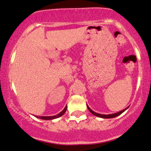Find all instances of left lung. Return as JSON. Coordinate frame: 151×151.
Listing matches in <instances>:
<instances>
[{"label": "left lung", "mask_w": 151, "mask_h": 151, "mask_svg": "<svg viewBox=\"0 0 151 151\" xmlns=\"http://www.w3.org/2000/svg\"><path fill=\"white\" fill-rule=\"evenodd\" d=\"M87 107H88V110L91 111V114H93V115H95V116H98V117L104 118V119H109V118L116 117V116H119V115H120V114H122V113L124 112V111H125V110L127 109L128 108V107H127L126 109H123V110H122V111H119V112L114 113V114H99V113L95 112V111H93V110L89 108V106H88V105H87Z\"/></svg>", "instance_id": "left-lung-1"}]
</instances>
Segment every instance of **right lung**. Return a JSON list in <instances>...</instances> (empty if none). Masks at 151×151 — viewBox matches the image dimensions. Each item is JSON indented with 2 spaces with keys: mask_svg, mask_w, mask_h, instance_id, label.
<instances>
[{
  "mask_svg": "<svg viewBox=\"0 0 151 151\" xmlns=\"http://www.w3.org/2000/svg\"><path fill=\"white\" fill-rule=\"evenodd\" d=\"M66 110H67V105L65 106V107L64 109L62 111H61L60 113H59V114H58L57 115H55V116H36L37 118H40V119H45V120H51V119H56V118H58L60 117V116H63V114L65 113Z\"/></svg>",
  "mask_w": 151,
  "mask_h": 151,
  "instance_id": "obj_1",
  "label": "right lung"
}]
</instances>
